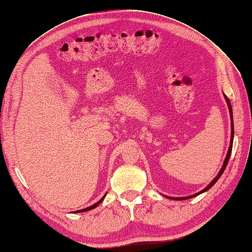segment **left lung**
<instances>
[{"mask_svg": "<svg viewBox=\"0 0 252 252\" xmlns=\"http://www.w3.org/2000/svg\"><path fill=\"white\" fill-rule=\"evenodd\" d=\"M225 96V98H226V102H227V105H228V108H229V112H230V118H231V140H230V146H229V150H228V152H227V156H226V158H225V161H224V164H223V167H222V169L220 170V172H219V174L217 175L216 177V179L213 180L210 184L206 187V188H204L202 191H200L199 193H196V194H193V195H190V196H186V197H169V199H173V200H187V199H190V197H193V196H195V195H199L200 193H202V192H205V191H207L208 189H210L213 185L216 184V182L220 178V175L223 174V172H224V170H225V168H226V166H227V164H228V161H229V158H230V155H231V150H232V143H233V133H234V129H233V120H232V107H231V104H230V101H229V98H228L226 95H224Z\"/></svg>", "mask_w": 252, "mask_h": 252, "instance_id": "1", "label": "left lung"}]
</instances>
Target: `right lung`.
I'll use <instances>...</instances> for the list:
<instances>
[{"label":"right lung","instance_id":"right-lung-1","mask_svg":"<svg viewBox=\"0 0 252 252\" xmlns=\"http://www.w3.org/2000/svg\"><path fill=\"white\" fill-rule=\"evenodd\" d=\"M106 194H107V193H106ZM106 194L102 197V199L100 200V201H98V202H96L95 204H94L93 206H90V207H87V208H85V209H81V210H77V211H74V212H83V211H88V210H91V209H94V208H95L96 207V206H98V205H100V203H102V201L105 199V196H106Z\"/></svg>","mask_w":252,"mask_h":252}]
</instances>
